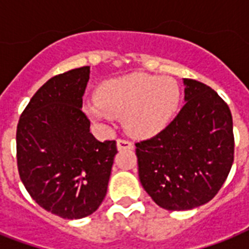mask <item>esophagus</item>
Segmentation results:
<instances>
[{"label": "esophagus", "mask_w": 249, "mask_h": 249, "mask_svg": "<svg viewBox=\"0 0 249 249\" xmlns=\"http://www.w3.org/2000/svg\"><path fill=\"white\" fill-rule=\"evenodd\" d=\"M117 150L121 151V150H133V143L132 142H129L126 140H117Z\"/></svg>", "instance_id": "esophagus-1"}]
</instances>
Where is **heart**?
I'll use <instances>...</instances> for the list:
<instances>
[{
  "label": "heart",
  "mask_w": 249,
  "mask_h": 249,
  "mask_svg": "<svg viewBox=\"0 0 249 249\" xmlns=\"http://www.w3.org/2000/svg\"><path fill=\"white\" fill-rule=\"evenodd\" d=\"M179 99L181 90L172 77L132 73L102 84L97 98L85 101L84 109L94 120L123 116L126 130L144 138L169 125Z\"/></svg>",
  "instance_id": "b5f03b06"
}]
</instances>
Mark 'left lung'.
I'll return each instance as SVG.
<instances>
[{"label":"left lung","instance_id":"1","mask_svg":"<svg viewBox=\"0 0 249 249\" xmlns=\"http://www.w3.org/2000/svg\"><path fill=\"white\" fill-rule=\"evenodd\" d=\"M185 106L164 130L136 143L146 193L168 211H189L212 200L234 161L232 117L218 94L183 79Z\"/></svg>","mask_w":249,"mask_h":249}]
</instances>
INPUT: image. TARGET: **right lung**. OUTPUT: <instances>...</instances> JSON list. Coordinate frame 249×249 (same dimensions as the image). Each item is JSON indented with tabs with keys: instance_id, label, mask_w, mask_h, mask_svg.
<instances>
[{
	"instance_id": "add662e5",
	"label": "right lung",
	"mask_w": 249,
	"mask_h": 249,
	"mask_svg": "<svg viewBox=\"0 0 249 249\" xmlns=\"http://www.w3.org/2000/svg\"><path fill=\"white\" fill-rule=\"evenodd\" d=\"M90 67L54 76L37 90L17 129L19 176L37 204L75 220L95 212L107 193L116 142L90 133L83 95Z\"/></svg>"
}]
</instances>
